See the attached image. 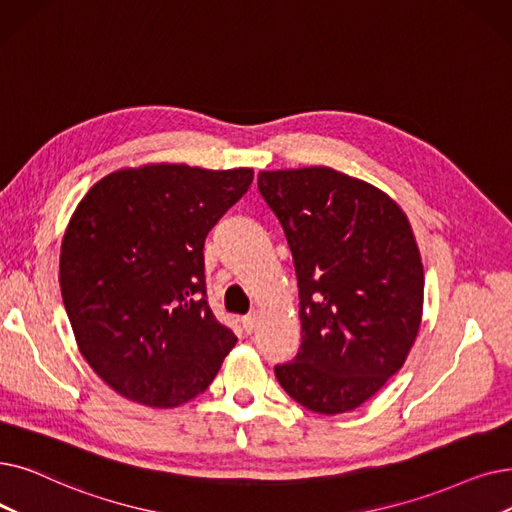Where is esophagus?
I'll return each instance as SVG.
<instances>
[{"mask_svg":"<svg viewBox=\"0 0 512 512\" xmlns=\"http://www.w3.org/2000/svg\"><path fill=\"white\" fill-rule=\"evenodd\" d=\"M257 324H259V316L257 314H249V316L242 318V328H244V332H249V335L257 328Z\"/></svg>","mask_w":512,"mask_h":512,"instance_id":"1","label":"esophagus"}]
</instances>
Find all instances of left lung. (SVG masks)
<instances>
[{
	"mask_svg": "<svg viewBox=\"0 0 512 512\" xmlns=\"http://www.w3.org/2000/svg\"><path fill=\"white\" fill-rule=\"evenodd\" d=\"M299 284L301 347L280 387L318 414L362 406L416 341L425 272L406 213L372 184L330 167L261 171Z\"/></svg>",
	"mask_w": 512,
	"mask_h": 512,
	"instance_id": "obj_1",
	"label": "left lung"
}]
</instances>
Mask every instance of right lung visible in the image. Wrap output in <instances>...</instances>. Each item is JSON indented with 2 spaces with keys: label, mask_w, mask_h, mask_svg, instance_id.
I'll return each instance as SVG.
<instances>
[{
  "label": "right lung",
  "mask_w": 512,
  "mask_h": 512,
  "mask_svg": "<svg viewBox=\"0 0 512 512\" xmlns=\"http://www.w3.org/2000/svg\"><path fill=\"white\" fill-rule=\"evenodd\" d=\"M253 169L150 163L108 173L77 205L60 291L85 362L119 395L175 408L203 393L236 337L207 303L205 238Z\"/></svg>",
  "instance_id": "obj_1"
}]
</instances>
